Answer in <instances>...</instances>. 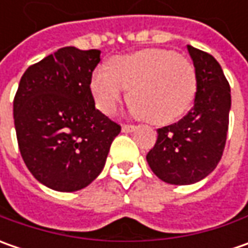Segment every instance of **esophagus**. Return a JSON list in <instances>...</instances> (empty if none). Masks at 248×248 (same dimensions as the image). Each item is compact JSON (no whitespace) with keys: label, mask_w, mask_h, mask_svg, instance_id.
<instances>
[{"label":"esophagus","mask_w":248,"mask_h":248,"mask_svg":"<svg viewBox=\"0 0 248 248\" xmlns=\"http://www.w3.org/2000/svg\"><path fill=\"white\" fill-rule=\"evenodd\" d=\"M121 129H123V132H134V131L138 129V127L137 125H131V124H123Z\"/></svg>","instance_id":"obj_1"}]
</instances>
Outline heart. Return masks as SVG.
Instances as JSON below:
<instances>
[{"instance_id": "heart-1", "label": "heart", "mask_w": 248, "mask_h": 248, "mask_svg": "<svg viewBox=\"0 0 248 248\" xmlns=\"http://www.w3.org/2000/svg\"><path fill=\"white\" fill-rule=\"evenodd\" d=\"M128 90L132 111L153 125H166L182 117L197 92L195 66L170 49H143L116 56L109 67H98L91 92L98 109L113 114Z\"/></svg>"}]
</instances>
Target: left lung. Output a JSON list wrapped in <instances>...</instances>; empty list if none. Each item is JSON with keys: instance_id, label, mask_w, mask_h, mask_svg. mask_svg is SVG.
<instances>
[{"instance_id": "obj_1", "label": "left lung", "mask_w": 248, "mask_h": 248, "mask_svg": "<svg viewBox=\"0 0 248 248\" xmlns=\"http://www.w3.org/2000/svg\"><path fill=\"white\" fill-rule=\"evenodd\" d=\"M197 76L195 105L184 119L157 129L146 156L156 175L171 185L204 179L222 157L229 125L231 87L210 53L187 45Z\"/></svg>"}]
</instances>
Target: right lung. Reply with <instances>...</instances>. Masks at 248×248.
Masks as SVG:
<instances>
[{
  "instance_id": "1",
  "label": "right lung",
  "mask_w": 248,
  "mask_h": 248,
  "mask_svg": "<svg viewBox=\"0 0 248 248\" xmlns=\"http://www.w3.org/2000/svg\"><path fill=\"white\" fill-rule=\"evenodd\" d=\"M100 51L64 46L30 66L14 99V119L24 164L58 192L88 186L105 167L121 131L95 109L92 72Z\"/></svg>"
}]
</instances>
